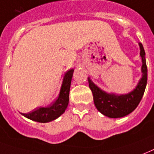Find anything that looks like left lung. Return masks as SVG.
Masks as SVG:
<instances>
[{"instance_id": "obj_1", "label": "left lung", "mask_w": 154, "mask_h": 154, "mask_svg": "<svg viewBox=\"0 0 154 154\" xmlns=\"http://www.w3.org/2000/svg\"><path fill=\"white\" fill-rule=\"evenodd\" d=\"M140 56L142 58V78L133 91L125 95H115L106 94L97 87L90 78H88L89 86L92 91L94 103L98 111L110 118H120L128 115L137 108L147 84V65L145 60V50L141 43H139Z\"/></svg>"}]
</instances>
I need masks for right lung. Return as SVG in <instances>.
Returning a JSON list of instances; mask_svg holds the SVG:
<instances>
[{"label": "right lung", "mask_w": 154, "mask_h": 154, "mask_svg": "<svg viewBox=\"0 0 154 154\" xmlns=\"http://www.w3.org/2000/svg\"><path fill=\"white\" fill-rule=\"evenodd\" d=\"M73 69H70L64 74L60 92L58 98L51 105L47 107L35 109L31 112L22 114V116L34 121L48 123L58 118L66 110L69 101V90L72 81Z\"/></svg>", "instance_id": "add662e5"}]
</instances>
